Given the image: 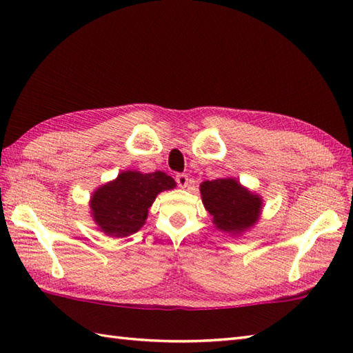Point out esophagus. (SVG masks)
<instances>
[{"label":"esophagus","instance_id":"obj_1","mask_svg":"<svg viewBox=\"0 0 353 353\" xmlns=\"http://www.w3.org/2000/svg\"><path fill=\"white\" fill-rule=\"evenodd\" d=\"M176 179V184L181 187V188H185L188 185V176L185 174H178L175 176Z\"/></svg>","mask_w":353,"mask_h":353}]
</instances>
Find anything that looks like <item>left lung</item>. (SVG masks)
I'll return each mask as SVG.
<instances>
[{
	"label": "left lung",
	"instance_id": "1",
	"mask_svg": "<svg viewBox=\"0 0 353 353\" xmlns=\"http://www.w3.org/2000/svg\"><path fill=\"white\" fill-rule=\"evenodd\" d=\"M200 194L215 227L232 236L253 227L261 216L262 199L232 178L205 181L200 184Z\"/></svg>",
	"mask_w": 353,
	"mask_h": 353
}]
</instances>
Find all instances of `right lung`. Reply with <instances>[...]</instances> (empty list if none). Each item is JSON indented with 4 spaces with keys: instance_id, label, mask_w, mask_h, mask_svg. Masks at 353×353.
<instances>
[{
    "instance_id": "add662e5",
    "label": "right lung",
    "mask_w": 353,
    "mask_h": 353,
    "mask_svg": "<svg viewBox=\"0 0 353 353\" xmlns=\"http://www.w3.org/2000/svg\"><path fill=\"white\" fill-rule=\"evenodd\" d=\"M175 185L174 178L160 170L152 174L125 170L94 191L90 201L92 219L105 236H131L145 223L156 196Z\"/></svg>"
}]
</instances>
